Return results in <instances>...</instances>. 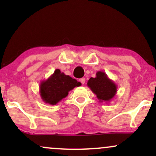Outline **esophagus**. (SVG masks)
Returning a JSON list of instances; mask_svg holds the SVG:
<instances>
[{"mask_svg":"<svg viewBox=\"0 0 156 156\" xmlns=\"http://www.w3.org/2000/svg\"><path fill=\"white\" fill-rule=\"evenodd\" d=\"M79 81H80V83H81L82 84H84V83H85L86 80H85V78H80V79H79Z\"/></svg>","mask_w":156,"mask_h":156,"instance_id":"obj_1","label":"esophagus"}]
</instances>
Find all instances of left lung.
Listing matches in <instances>:
<instances>
[{
	"instance_id": "1",
	"label": "left lung",
	"mask_w": 156,
	"mask_h": 156,
	"mask_svg": "<svg viewBox=\"0 0 156 156\" xmlns=\"http://www.w3.org/2000/svg\"><path fill=\"white\" fill-rule=\"evenodd\" d=\"M87 86L96 94L100 102H109L114 98L117 92L116 83L103 71H98L95 78H90Z\"/></svg>"
}]
</instances>
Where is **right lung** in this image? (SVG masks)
<instances>
[{"instance_id":"1","label":"right lung","mask_w":156,"mask_h":156,"mask_svg":"<svg viewBox=\"0 0 156 156\" xmlns=\"http://www.w3.org/2000/svg\"><path fill=\"white\" fill-rule=\"evenodd\" d=\"M80 85L78 80L56 69L48 79L41 81L39 94L44 103L56 105L68 95L69 91Z\"/></svg>"}]
</instances>
